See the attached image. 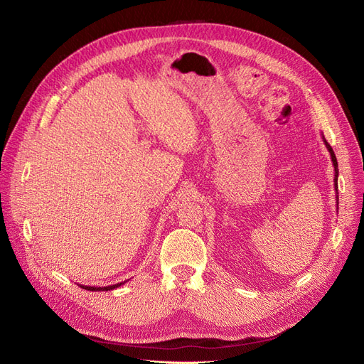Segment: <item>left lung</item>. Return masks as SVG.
Listing matches in <instances>:
<instances>
[{
    "label": "left lung",
    "mask_w": 364,
    "mask_h": 364,
    "mask_svg": "<svg viewBox=\"0 0 364 364\" xmlns=\"http://www.w3.org/2000/svg\"><path fill=\"white\" fill-rule=\"evenodd\" d=\"M321 139H323V141H324V146L328 147V151L331 153V159H332V164H333V168H335V176H333V184H335V190H336V211H338V200H339V198H338V176H339V171H338V161H336V156H335V153H333V150H332V147H331V144L326 141V139H324V136H321Z\"/></svg>",
    "instance_id": "8db88e82"
}]
</instances>
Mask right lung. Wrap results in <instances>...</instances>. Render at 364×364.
Masks as SVG:
<instances>
[{"instance_id": "add662e5", "label": "right lung", "mask_w": 364, "mask_h": 364, "mask_svg": "<svg viewBox=\"0 0 364 364\" xmlns=\"http://www.w3.org/2000/svg\"><path fill=\"white\" fill-rule=\"evenodd\" d=\"M125 282H121V283H117V284H110V286H85V284H80L82 289H87V291H94V292H100V291H112V289H117L119 288V286H122Z\"/></svg>"}]
</instances>
